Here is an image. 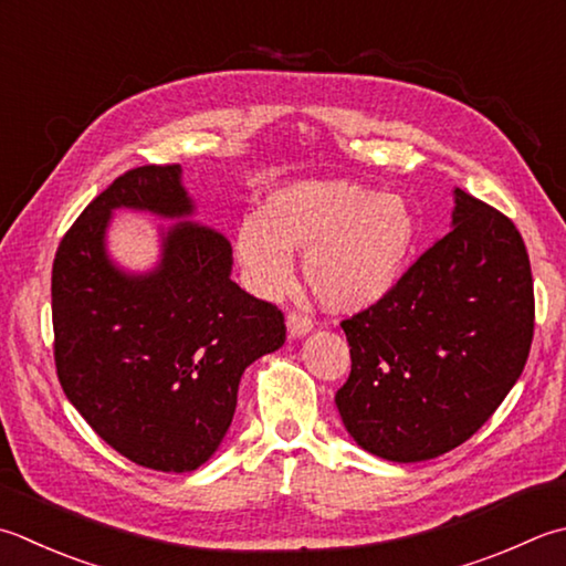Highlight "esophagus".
Instances as JSON below:
<instances>
[{
    "label": "esophagus",
    "mask_w": 566,
    "mask_h": 566,
    "mask_svg": "<svg viewBox=\"0 0 566 566\" xmlns=\"http://www.w3.org/2000/svg\"><path fill=\"white\" fill-rule=\"evenodd\" d=\"M312 328H314V324L306 314L292 312L290 316H286V331H290V338H304L306 334H312Z\"/></svg>",
    "instance_id": "34e87169"
}]
</instances>
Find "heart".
<instances>
[{
  "label": "heart",
  "mask_w": 566,
  "mask_h": 566,
  "mask_svg": "<svg viewBox=\"0 0 566 566\" xmlns=\"http://www.w3.org/2000/svg\"><path fill=\"white\" fill-rule=\"evenodd\" d=\"M417 242L412 208L397 193L350 181H296L276 188L260 216L240 220L232 252L264 296L292 280V254L304 252L308 290L331 312H365L395 292Z\"/></svg>",
  "instance_id": "heart-1"
}]
</instances>
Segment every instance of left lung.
Segmentation results:
<instances>
[{"mask_svg":"<svg viewBox=\"0 0 566 566\" xmlns=\"http://www.w3.org/2000/svg\"><path fill=\"white\" fill-rule=\"evenodd\" d=\"M340 328L350 375L336 407L353 441L397 463L437 459L489 422L525 368L535 328L525 242L453 188L447 235Z\"/></svg>","mask_w":566,"mask_h":566,"instance_id":"8db88e82","label":"left lung"}]
</instances>
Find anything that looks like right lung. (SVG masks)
<instances>
[{"instance_id": "1", "label": "right lung", "mask_w": 566, "mask_h": 566, "mask_svg": "<svg viewBox=\"0 0 566 566\" xmlns=\"http://www.w3.org/2000/svg\"><path fill=\"white\" fill-rule=\"evenodd\" d=\"M117 209L163 219L160 258L127 271L108 254ZM184 169L139 166L105 188L65 232L53 260L55 370L65 397L122 457L188 473L230 429L248 365L286 338L276 306L230 280L223 232L191 220Z\"/></svg>"}]
</instances>
